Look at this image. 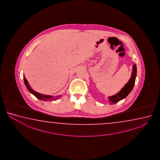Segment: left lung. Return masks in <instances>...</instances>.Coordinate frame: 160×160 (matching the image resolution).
I'll list each match as a JSON object with an SVG mask.
<instances>
[{
	"instance_id": "obj_1",
	"label": "left lung",
	"mask_w": 160,
	"mask_h": 160,
	"mask_svg": "<svg viewBox=\"0 0 160 160\" xmlns=\"http://www.w3.org/2000/svg\"><path fill=\"white\" fill-rule=\"evenodd\" d=\"M132 72L131 74V77L129 81L125 84L124 87H122L119 92L115 95H112L108 97V102L110 105L115 104L118 102L120 100L124 99L127 98L128 95L132 91L135 81H136V76H137V66L136 64L133 65Z\"/></svg>"
}]
</instances>
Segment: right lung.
Instances as JSON below:
<instances>
[{
  "label": "right lung",
  "instance_id": "right-lung-1",
  "mask_svg": "<svg viewBox=\"0 0 160 160\" xmlns=\"http://www.w3.org/2000/svg\"><path fill=\"white\" fill-rule=\"evenodd\" d=\"M23 78H24V84L26 86V87H27V89L28 90V91L32 93L33 95H34L36 98H38L40 100L43 101H51L52 100H57L58 99H59L62 96V95H58L56 96H52L50 95H43L41 94L38 92H36L33 89L31 88V87H30V84L28 83V82L27 81V79L26 78L25 76L23 75Z\"/></svg>",
  "mask_w": 160,
  "mask_h": 160
}]
</instances>
